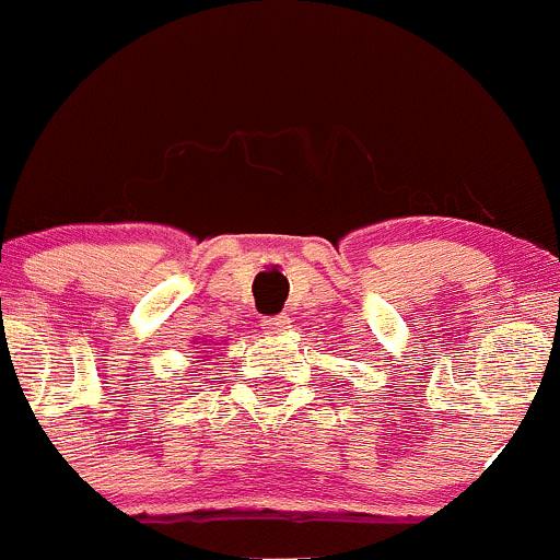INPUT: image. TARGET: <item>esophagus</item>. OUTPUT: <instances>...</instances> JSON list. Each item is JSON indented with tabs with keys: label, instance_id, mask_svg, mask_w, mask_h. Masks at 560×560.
<instances>
[{
	"label": "esophagus",
	"instance_id": "34e87169",
	"mask_svg": "<svg viewBox=\"0 0 560 560\" xmlns=\"http://www.w3.org/2000/svg\"><path fill=\"white\" fill-rule=\"evenodd\" d=\"M262 325H265V330L281 332V330H287V327H290V316H287V314L268 316V319H262Z\"/></svg>",
	"mask_w": 560,
	"mask_h": 560
}]
</instances>
